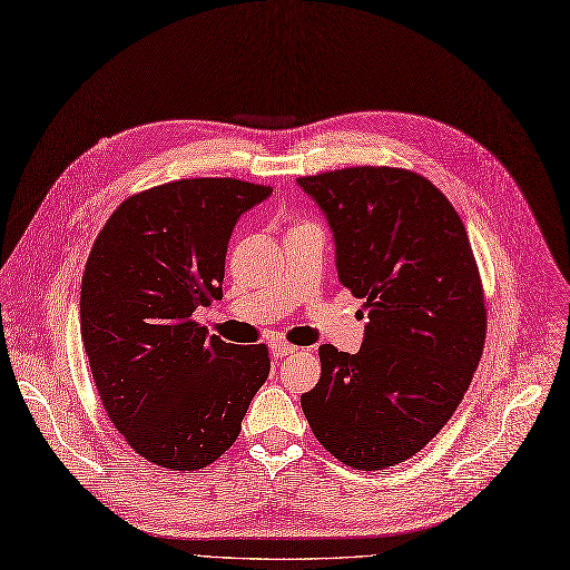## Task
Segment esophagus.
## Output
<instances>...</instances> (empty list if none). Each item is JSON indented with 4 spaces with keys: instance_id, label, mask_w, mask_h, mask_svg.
Here are the masks:
<instances>
[{
    "instance_id": "esophagus-1",
    "label": "esophagus",
    "mask_w": 570,
    "mask_h": 570,
    "mask_svg": "<svg viewBox=\"0 0 570 570\" xmlns=\"http://www.w3.org/2000/svg\"><path fill=\"white\" fill-rule=\"evenodd\" d=\"M269 352H272L274 356H277V360H282V356L296 354L298 347H296V345H288V343H284V341H274V343L269 345Z\"/></svg>"
}]
</instances>
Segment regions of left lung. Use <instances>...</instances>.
<instances>
[{
	"mask_svg": "<svg viewBox=\"0 0 570 570\" xmlns=\"http://www.w3.org/2000/svg\"><path fill=\"white\" fill-rule=\"evenodd\" d=\"M298 185L328 220L341 284L368 312L360 352L320 347L303 413L345 465L385 470L449 423L479 366L487 305L468 229L406 168L352 166Z\"/></svg>",
	"mask_w": 570,
	"mask_h": 570,
	"instance_id": "1",
	"label": "left lung"
}]
</instances>
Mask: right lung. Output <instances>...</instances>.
<instances>
[{
  "mask_svg": "<svg viewBox=\"0 0 570 570\" xmlns=\"http://www.w3.org/2000/svg\"><path fill=\"white\" fill-rule=\"evenodd\" d=\"M272 187L187 178L119 204L81 279V341L98 396L145 460L195 472L235 444L269 373L265 345L208 335L195 314L223 298L242 214Z\"/></svg>",
  "mask_w": 570,
  "mask_h": 570,
  "instance_id": "1",
  "label": "right lung"
}]
</instances>
